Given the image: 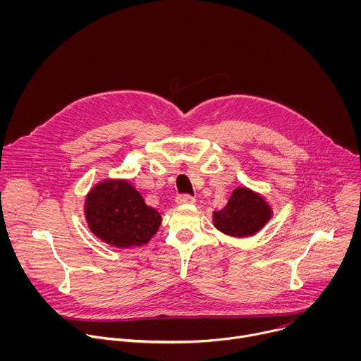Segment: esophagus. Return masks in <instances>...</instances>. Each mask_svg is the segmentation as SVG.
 I'll list each match as a JSON object with an SVG mask.
<instances>
[{
	"mask_svg": "<svg viewBox=\"0 0 361 361\" xmlns=\"http://www.w3.org/2000/svg\"><path fill=\"white\" fill-rule=\"evenodd\" d=\"M195 201V198L190 194H181L177 197V202L178 204H192Z\"/></svg>",
	"mask_w": 361,
	"mask_h": 361,
	"instance_id": "obj_1",
	"label": "esophagus"
}]
</instances>
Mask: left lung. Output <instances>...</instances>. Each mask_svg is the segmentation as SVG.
<instances>
[{
	"mask_svg": "<svg viewBox=\"0 0 361 361\" xmlns=\"http://www.w3.org/2000/svg\"><path fill=\"white\" fill-rule=\"evenodd\" d=\"M271 207L266 200L247 187H237L224 209L214 212L217 230L231 237H248L259 233L271 219Z\"/></svg>",
	"mask_w": 361,
	"mask_h": 361,
	"instance_id": "8db88e82",
	"label": "left lung"
}]
</instances>
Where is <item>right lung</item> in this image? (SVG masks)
Wrapping results in <instances>:
<instances>
[{"mask_svg":"<svg viewBox=\"0 0 361 361\" xmlns=\"http://www.w3.org/2000/svg\"><path fill=\"white\" fill-rule=\"evenodd\" d=\"M85 220L92 234L118 248L142 245L157 233L161 216L126 180H106L85 198Z\"/></svg>","mask_w":361,"mask_h":361,"instance_id":"1","label":"right lung"}]
</instances>
